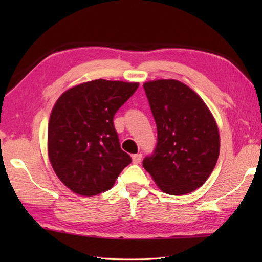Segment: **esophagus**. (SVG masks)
<instances>
[{"instance_id": "1", "label": "esophagus", "mask_w": 262, "mask_h": 262, "mask_svg": "<svg viewBox=\"0 0 262 262\" xmlns=\"http://www.w3.org/2000/svg\"><path fill=\"white\" fill-rule=\"evenodd\" d=\"M132 159H133V163L134 164H138L141 162V160H142V154L141 153H138V154H134L132 157Z\"/></svg>"}]
</instances>
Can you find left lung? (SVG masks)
Instances as JSON below:
<instances>
[{
    "mask_svg": "<svg viewBox=\"0 0 262 262\" xmlns=\"http://www.w3.org/2000/svg\"><path fill=\"white\" fill-rule=\"evenodd\" d=\"M158 143L143 166L165 193L181 196L203 186L220 155V134L208 107L177 80L144 83Z\"/></svg>",
    "mask_w": 262,
    "mask_h": 262,
    "instance_id": "left-lung-1",
    "label": "left lung"
}]
</instances>
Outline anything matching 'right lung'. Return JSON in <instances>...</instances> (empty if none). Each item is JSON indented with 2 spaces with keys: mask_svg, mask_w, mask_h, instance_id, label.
I'll return each instance as SVG.
<instances>
[{
  "mask_svg": "<svg viewBox=\"0 0 262 262\" xmlns=\"http://www.w3.org/2000/svg\"><path fill=\"white\" fill-rule=\"evenodd\" d=\"M138 83L94 80L69 89L48 124V157L59 180L81 196L109 190L132 159L120 148L114 116Z\"/></svg>",
  "mask_w": 262,
  "mask_h": 262,
  "instance_id": "1",
  "label": "right lung"
}]
</instances>
